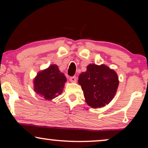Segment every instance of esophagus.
<instances>
[{
	"label": "esophagus",
	"instance_id": "esophagus-1",
	"mask_svg": "<svg viewBox=\"0 0 148 148\" xmlns=\"http://www.w3.org/2000/svg\"><path fill=\"white\" fill-rule=\"evenodd\" d=\"M76 80H77V79H76V76H71V77L69 78V81L72 83H76Z\"/></svg>",
	"mask_w": 148,
	"mask_h": 148
}]
</instances>
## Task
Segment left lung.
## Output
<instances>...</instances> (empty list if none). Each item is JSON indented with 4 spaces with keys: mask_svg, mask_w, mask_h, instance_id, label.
<instances>
[{
    "mask_svg": "<svg viewBox=\"0 0 148 148\" xmlns=\"http://www.w3.org/2000/svg\"><path fill=\"white\" fill-rule=\"evenodd\" d=\"M78 81L86 103L94 108L108 104L115 95L119 85L117 73L105 64H90L86 72L80 74Z\"/></svg>",
    "mask_w": 148,
    "mask_h": 148,
    "instance_id": "8db88e82",
    "label": "left lung"
}]
</instances>
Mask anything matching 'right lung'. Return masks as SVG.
Masks as SVG:
<instances>
[{"mask_svg":"<svg viewBox=\"0 0 148 148\" xmlns=\"http://www.w3.org/2000/svg\"><path fill=\"white\" fill-rule=\"evenodd\" d=\"M67 79L56 64H51L37 74L34 79V90L43 99L50 101L62 93Z\"/></svg>","mask_w":148,"mask_h":148,"instance_id":"add662e5","label":"right lung"}]
</instances>
